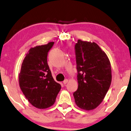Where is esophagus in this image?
I'll list each match as a JSON object with an SVG mask.
<instances>
[{
    "mask_svg": "<svg viewBox=\"0 0 131 131\" xmlns=\"http://www.w3.org/2000/svg\"><path fill=\"white\" fill-rule=\"evenodd\" d=\"M68 80H65L63 81V84H66L68 82Z\"/></svg>",
    "mask_w": 131,
    "mask_h": 131,
    "instance_id": "1",
    "label": "esophagus"
}]
</instances>
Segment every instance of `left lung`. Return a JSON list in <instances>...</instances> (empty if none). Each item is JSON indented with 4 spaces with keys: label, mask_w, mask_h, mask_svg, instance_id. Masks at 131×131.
<instances>
[{
    "label": "left lung",
    "mask_w": 131,
    "mask_h": 131,
    "mask_svg": "<svg viewBox=\"0 0 131 131\" xmlns=\"http://www.w3.org/2000/svg\"><path fill=\"white\" fill-rule=\"evenodd\" d=\"M78 90L73 93L76 104L84 110L96 108L104 99L112 81L108 57L94 42L78 40L75 45Z\"/></svg>",
    "instance_id": "obj_1"
}]
</instances>
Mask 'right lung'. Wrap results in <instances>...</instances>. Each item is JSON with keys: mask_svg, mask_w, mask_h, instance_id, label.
Segmentation results:
<instances>
[{"mask_svg": "<svg viewBox=\"0 0 131 131\" xmlns=\"http://www.w3.org/2000/svg\"><path fill=\"white\" fill-rule=\"evenodd\" d=\"M54 45L50 42L29 49L19 74L20 88L32 106L46 108L52 106L61 85L53 79L47 64V54Z\"/></svg>", "mask_w": 131, "mask_h": 131, "instance_id": "add662e5", "label": "right lung"}]
</instances>
